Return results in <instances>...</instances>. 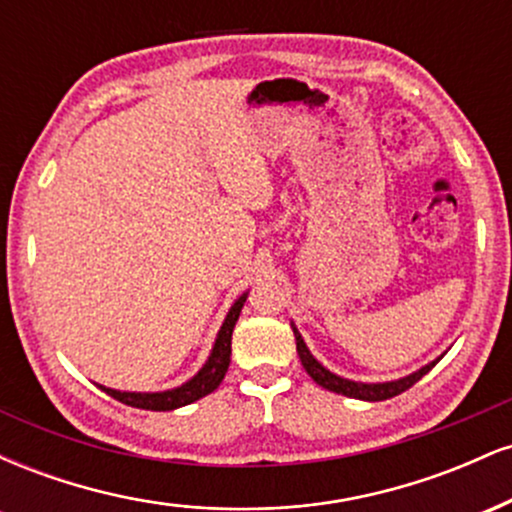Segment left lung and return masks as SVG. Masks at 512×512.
Listing matches in <instances>:
<instances>
[{
  "label": "left lung",
  "mask_w": 512,
  "mask_h": 512,
  "mask_svg": "<svg viewBox=\"0 0 512 512\" xmlns=\"http://www.w3.org/2000/svg\"><path fill=\"white\" fill-rule=\"evenodd\" d=\"M293 334H296V351L298 356H301V363L303 368L308 370L310 378L315 380L317 385H322L325 390L330 392H337V395H344V397H354V399H366V402H383V399H390V397H397L402 395L404 390H409L411 385L419 383L421 378L436 366V361L428 363L421 370H416V373L407 375V378L402 380H392V383H375V385H368V383H354V380H344L339 378V375H334L327 370L325 366H320V363L315 361L313 354L308 351V346H305L303 337L298 334L296 327H293Z\"/></svg>",
  "instance_id": "8db88e82"
}]
</instances>
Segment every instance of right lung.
Returning a JSON list of instances; mask_svg holds the SVG:
<instances>
[{
  "label": "right lung",
  "mask_w": 512,
  "mask_h": 512,
  "mask_svg": "<svg viewBox=\"0 0 512 512\" xmlns=\"http://www.w3.org/2000/svg\"><path fill=\"white\" fill-rule=\"evenodd\" d=\"M245 293L233 303V308L228 310L226 322H223L219 337H216L214 351H211L209 361L204 363V368L199 370L192 380H187L185 385L175 387V390H166V392H120V390H110V387H103V392H108L110 397H115L117 402L127 404V407H137V409H151V411H170L185 407V404L197 402V399L207 397L209 392H214L216 387L221 385L223 375H226L228 363H231V337H233V327H236L240 310H243L245 303Z\"/></svg>",
  "instance_id": "1"
}]
</instances>
